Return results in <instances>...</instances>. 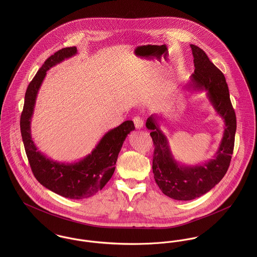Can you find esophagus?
<instances>
[{"instance_id":"obj_1","label":"esophagus","mask_w":257,"mask_h":257,"mask_svg":"<svg viewBox=\"0 0 257 257\" xmlns=\"http://www.w3.org/2000/svg\"><path fill=\"white\" fill-rule=\"evenodd\" d=\"M134 122H135V125H136L137 130H141V128L144 127V120L140 116H135L134 117Z\"/></svg>"}]
</instances>
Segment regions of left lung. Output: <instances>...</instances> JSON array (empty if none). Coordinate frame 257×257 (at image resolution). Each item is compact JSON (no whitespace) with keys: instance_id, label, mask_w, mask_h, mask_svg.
<instances>
[{"instance_id":"8db88e82","label":"left lung","mask_w":257,"mask_h":257,"mask_svg":"<svg viewBox=\"0 0 257 257\" xmlns=\"http://www.w3.org/2000/svg\"><path fill=\"white\" fill-rule=\"evenodd\" d=\"M195 71L185 90L190 93L205 92L212 108L223 121V133L219 147L212 159L188 165L177 160L172 152L169 139L161 130L162 114H151L147 127L154 145L152 171L155 182L162 193L171 199L190 201L212 190L225 175L231 159L236 117L232 108L228 87L223 74L198 46L191 44Z\"/></svg>"}]
</instances>
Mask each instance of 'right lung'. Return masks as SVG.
<instances>
[{"label": "right lung", "instance_id": "add662e5", "mask_svg": "<svg viewBox=\"0 0 257 257\" xmlns=\"http://www.w3.org/2000/svg\"><path fill=\"white\" fill-rule=\"evenodd\" d=\"M76 54L77 48L74 46L62 48L47 58L37 71L26 92L21 115V133L30 165L37 181L62 197L81 200L95 195L108 183L114 172L120 148L127 135L135 131V124L133 120H125L111 128L89 154L77 161L53 160L37 149L32 137L31 122L39 88L50 68Z\"/></svg>", "mask_w": 257, "mask_h": 257}]
</instances>
